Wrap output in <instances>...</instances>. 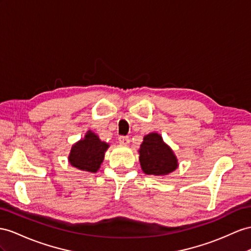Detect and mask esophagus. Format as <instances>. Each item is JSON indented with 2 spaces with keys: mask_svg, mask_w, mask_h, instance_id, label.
<instances>
[{
  "mask_svg": "<svg viewBox=\"0 0 251 251\" xmlns=\"http://www.w3.org/2000/svg\"><path fill=\"white\" fill-rule=\"evenodd\" d=\"M119 142L121 144H123V145H127V144H129L130 139H129V137H126V136H120L119 137Z\"/></svg>",
  "mask_w": 251,
  "mask_h": 251,
  "instance_id": "1",
  "label": "esophagus"
}]
</instances>
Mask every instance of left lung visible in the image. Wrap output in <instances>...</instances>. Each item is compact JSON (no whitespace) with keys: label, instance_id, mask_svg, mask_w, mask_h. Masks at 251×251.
<instances>
[{"label":"left lung","instance_id":"1","mask_svg":"<svg viewBox=\"0 0 251 251\" xmlns=\"http://www.w3.org/2000/svg\"><path fill=\"white\" fill-rule=\"evenodd\" d=\"M140 163L147 175H168L177 169V159L160 134L152 132L144 137L140 147Z\"/></svg>","mask_w":251,"mask_h":251}]
</instances>
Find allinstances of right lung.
Listing matches in <instances>:
<instances>
[{
    "label": "right lung",
    "mask_w": 251,
    "mask_h": 251,
    "mask_svg": "<svg viewBox=\"0 0 251 251\" xmlns=\"http://www.w3.org/2000/svg\"><path fill=\"white\" fill-rule=\"evenodd\" d=\"M108 146L95 133L88 131L85 139L72 147L69 157L70 163L80 171L95 173L100 168Z\"/></svg>",
    "instance_id": "add662e5"
}]
</instances>
